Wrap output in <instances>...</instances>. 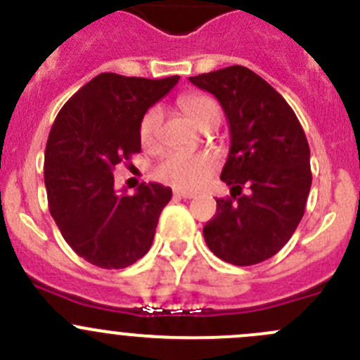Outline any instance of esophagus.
Wrapping results in <instances>:
<instances>
[{"label": "esophagus", "mask_w": 360, "mask_h": 360, "mask_svg": "<svg viewBox=\"0 0 360 360\" xmlns=\"http://www.w3.org/2000/svg\"><path fill=\"white\" fill-rule=\"evenodd\" d=\"M174 197H177V198H193L195 193H191V191L176 190V191H174Z\"/></svg>", "instance_id": "obj_1"}]
</instances>
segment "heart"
Listing matches in <instances>:
<instances>
[{
    "label": "heart",
    "instance_id": "obj_1",
    "mask_svg": "<svg viewBox=\"0 0 360 360\" xmlns=\"http://www.w3.org/2000/svg\"><path fill=\"white\" fill-rule=\"evenodd\" d=\"M179 105L190 120L198 128H207L219 123L221 120V107L214 98L205 95H186L179 100ZM163 112L160 107H151L142 116L141 127H139V137L142 146L153 148L156 146L162 128ZM218 167V160L212 153H184L174 151L169 153L155 169V176L163 183L170 184L181 190H195L205 183L209 176Z\"/></svg>",
    "mask_w": 360,
    "mask_h": 360
}]
</instances>
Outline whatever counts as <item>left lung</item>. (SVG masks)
I'll return each instance as SVG.
<instances>
[{
	"mask_svg": "<svg viewBox=\"0 0 360 360\" xmlns=\"http://www.w3.org/2000/svg\"><path fill=\"white\" fill-rule=\"evenodd\" d=\"M190 80L218 98L230 127L221 181L232 191L216 198L204 239L229 264H260L288 243L304 216L311 188L308 139L287 100L246 66Z\"/></svg>",
	"mask_w": 360,
	"mask_h": 360,
	"instance_id": "left-lung-1",
	"label": "left lung"
}]
</instances>
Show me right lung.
Here are the masks:
<instances>
[{
  "instance_id": "1",
  "label": "right lung",
  "mask_w": 360,
  "mask_h": 360,
  "mask_svg": "<svg viewBox=\"0 0 360 360\" xmlns=\"http://www.w3.org/2000/svg\"><path fill=\"white\" fill-rule=\"evenodd\" d=\"M177 80L100 73L56 116L44 163L49 211L70 248L96 267L124 269L151 248L172 190L142 183L135 195L120 193L112 172L141 153L142 116Z\"/></svg>"
}]
</instances>
